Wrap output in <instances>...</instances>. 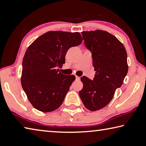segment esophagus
Returning a JSON list of instances; mask_svg holds the SVG:
<instances>
[{
  "mask_svg": "<svg viewBox=\"0 0 146 146\" xmlns=\"http://www.w3.org/2000/svg\"><path fill=\"white\" fill-rule=\"evenodd\" d=\"M76 79L77 81H80V78L78 76H76Z\"/></svg>",
  "mask_w": 146,
  "mask_h": 146,
  "instance_id": "1",
  "label": "esophagus"
}]
</instances>
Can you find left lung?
I'll use <instances>...</instances> for the list:
<instances>
[{"mask_svg":"<svg viewBox=\"0 0 146 146\" xmlns=\"http://www.w3.org/2000/svg\"><path fill=\"white\" fill-rule=\"evenodd\" d=\"M86 47L92 54L96 71L93 80L81 78L83 88L79 92L84 106L91 111L104 108L113 98L128 72L125 46L114 35L101 30L81 32Z\"/></svg>","mask_w":146,"mask_h":146,"instance_id":"left-lung-1","label":"left lung"}]
</instances>
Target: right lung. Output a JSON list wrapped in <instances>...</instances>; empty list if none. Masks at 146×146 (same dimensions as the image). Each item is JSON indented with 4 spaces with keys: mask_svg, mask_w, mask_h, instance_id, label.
<instances>
[{
    "mask_svg": "<svg viewBox=\"0 0 146 146\" xmlns=\"http://www.w3.org/2000/svg\"><path fill=\"white\" fill-rule=\"evenodd\" d=\"M82 41L79 32L49 31L27 48L22 63L21 83L34 108L48 112L62 105L76 78L56 68L65 64L68 49Z\"/></svg>",
    "mask_w": 146,
    "mask_h": 146,
    "instance_id": "right-lung-1",
    "label": "right lung"
}]
</instances>
